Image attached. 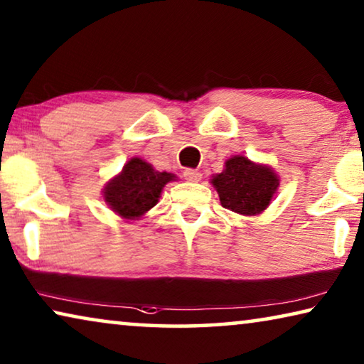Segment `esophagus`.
Instances as JSON below:
<instances>
[{"label": "esophagus", "instance_id": "esophagus-1", "mask_svg": "<svg viewBox=\"0 0 364 364\" xmlns=\"http://www.w3.org/2000/svg\"><path fill=\"white\" fill-rule=\"evenodd\" d=\"M183 177H186L187 182H200L201 181V174L198 171H193V169H187L183 172Z\"/></svg>", "mask_w": 364, "mask_h": 364}]
</instances>
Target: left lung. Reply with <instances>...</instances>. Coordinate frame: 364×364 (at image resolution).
<instances>
[{
    "label": "left lung",
    "instance_id": "left-lung-1",
    "mask_svg": "<svg viewBox=\"0 0 364 364\" xmlns=\"http://www.w3.org/2000/svg\"><path fill=\"white\" fill-rule=\"evenodd\" d=\"M210 182L220 195L221 206L242 216L264 213L279 187L272 166L254 163L242 154L226 159L225 169Z\"/></svg>",
    "mask_w": 364,
    "mask_h": 364
}]
</instances>
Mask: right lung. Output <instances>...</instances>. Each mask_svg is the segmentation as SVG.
Instances as JSON below:
<instances>
[{"instance_id":"add662e5","label":"right lung","mask_w":364,"mask_h":364,"mask_svg":"<svg viewBox=\"0 0 364 364\" xmlns=\"http://www.w3.org/2000/svg\"><path fill=\"white\" fill-rule=\"evenodd\" d=\"M172 181H177L176 174L159 172L144 159L132 158L104 186V201L122 220H141L158 203L166 183Z\"/></svg>"}]
</instances>
